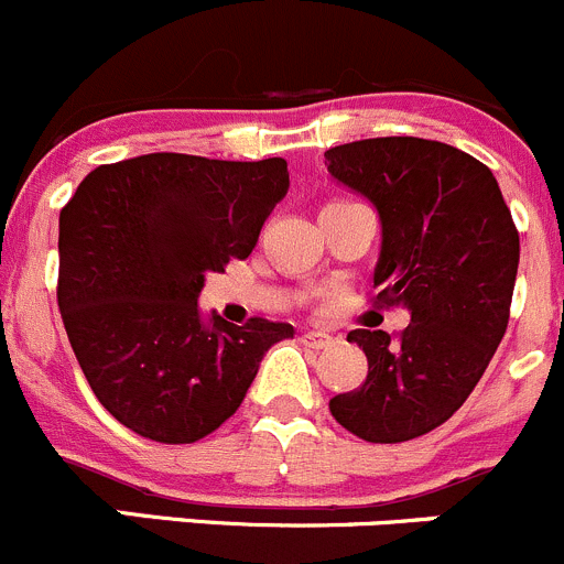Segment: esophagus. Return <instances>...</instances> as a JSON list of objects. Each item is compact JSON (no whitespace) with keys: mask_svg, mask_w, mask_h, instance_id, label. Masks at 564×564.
<instances>
[{"mask_svg":"<svg viewBox=\"0 0 564 564\" xmlns=\"http://www.w3.org/2000/svg\"><path fill=\"white\" fill-rule=\"evenodd\" d=\"M303 344H305V347H311V349H325V347H330V344H333V336H327V333L308 330V333H303Z\"/></svg>","mask_w":564,"mask_h":564,"instance_id":"1","label":"esophagus"}]
</instances>
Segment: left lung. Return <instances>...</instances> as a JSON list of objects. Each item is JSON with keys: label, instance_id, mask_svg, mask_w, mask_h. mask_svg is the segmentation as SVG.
<instances>
[{"label": "left lung", "instance_id": "left-lung-1", "mask_svg": "<svg viewBox=\"0 0 564 564\" xmlns=\"http://www.w3.org/2000/svg\"><path fill=\"white\" fill-rule=\"evenodd\" d=\"M327 173L375 204L382 226L377 303L410 325L352 330L369 375L330 399L333 419L371 444L441 427L488 369L510 322L521 242L490 167L455 145L375 137L325 151Z\"/></svg>", "mask_w": 564, "mask_h": 564}]
</instances>
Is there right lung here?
Returning <instances> with one entry per match:
<instances>
[{"label": "right lung", "mask_w": 564, "mask_h": 564, "mask_svg": "<svg viewBox=\"0 0 564 564\" xmlns=\"http://www.w3.org/2000/svg\"><path fill=\"white\" fill-rule=\"evenodd\" d=\"M289 189L286 160L145 154L85 176L59 212L57 305L98 402L143 438L195 444L242 404L261 358L294 336L212 314L206 272L248 259Z\"/></svg>", "instance_id": "obj_1"}]
</instances>
